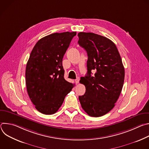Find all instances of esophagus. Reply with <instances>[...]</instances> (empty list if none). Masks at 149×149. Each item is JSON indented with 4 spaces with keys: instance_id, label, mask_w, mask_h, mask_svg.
<instances>
[{
    "instance_id": "34e87169",
    "label": "esophagus",
    "mask_w": 149,
    "mask_h": 149,
    "mask_svg": "<svg viewBox=\"0 0 149 149\" xmlns=\"http://www.w3.org/2000/svg\"><path fill=\"white\" fill-rule=\"evenodd\" d=\"M75 82L77 83V84H78V82H79V77H77V78L75 79Z\"/></svg>"
}]
</instances>
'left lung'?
Listing matches in <instances>:
<instances>
[{
	"label": "left lung",
	"mask_w": 149,
	"mask_h": 149,
	"mask_svg": "<svg viewBox=\"0 0 149 149\" xmlns=\"http://www.w3.org/2000/svg\"><path fill=\"white\" fill-rule=\"evenodd\" d=\"M78 43L87 51V74L80 82L86 93L79 96L81 107L90 116H104L114 107L121 92L124 68L118 51L107 38L91 32H79ZM96 72L92 75L91 71Z\"/></svg>",
	"instance_id": "8db88e82"
}]
</instances>
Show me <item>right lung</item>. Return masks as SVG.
I'll return each instance as SVG.
<instances>
[{
    "label": "right lung",
    "instance_id": "add662e5",
    "mask_svg": "<svg viewBox=\"0 0 149 149\" xmlns=\"http://www.w3.org/2000/svg\"><path fill=\"white\" fill-rule=\"evenodd\" d=\"M76 32L54 33L39 39L26 67V85L36 109L44 114L55 113L73 84L67 81L62 59Z\"/></svg>",
    "mask_w": 149,
    "mask_h": 149
}]
</instances>
